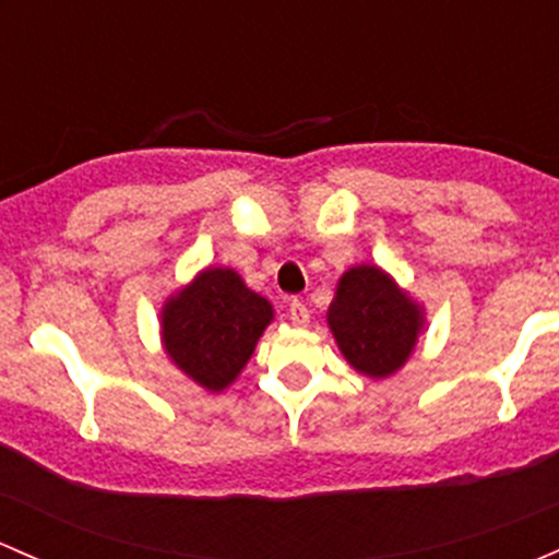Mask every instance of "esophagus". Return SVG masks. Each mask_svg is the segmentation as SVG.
Here are the masks:
<instances>
[{
  "label": "esophagus",
  "instance_id": "esophagus-1",
  "mask_svg": "<svg viewBox=\"0 0 559 559\" xmlns=\"http://www.w3.org/2000/svg\"><path fill=\"white\" fill-rule=\"evenodd\" d=\"M287 314H290L293 325H298V328H307L309 325V309H307V304L298 301V298H293L290 309H287Z\"/></svg>",
  "mask_w": 559,
  "mask_h": 559
}]
</instances>
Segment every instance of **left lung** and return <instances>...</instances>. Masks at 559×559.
<instances>
[{
  "mask_svg": "<svg viewBox=\"0 0 559 559\" xmlns=\"http://www.w3.org/2000/svg\"><path fill=\"white\" fill-rule=\"evenodd\" d=\"M328 328L355 371L368 379H388L417 349L425 307L377 263H358L336 282Z\"/></svg>",
  "mask_w": 559,
  "mask_h": 559,
  "instance_id": "8db88e82",
  "label": "left lung"
}]
</instances>
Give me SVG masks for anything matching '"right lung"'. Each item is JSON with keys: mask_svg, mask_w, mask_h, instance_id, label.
I'll list each match as a JSON object with an SVG mask.
<instances>
[{"mask_svg": "<svg viewBox=\"0 0 559 559\" xmlns=\"http://www.w3.org/2000/svg\"><path fill=\"white\" fill-rule=\"evenodd\" d=\"M274 320V307L228 266L201 269L160 307V344L206 393L231 388Z\"/></svg>", "mask_w": 559, "mask_h": 559, "instance_id": "1", "label": "right lung"}]
</instances>
